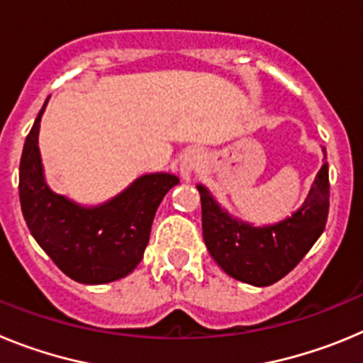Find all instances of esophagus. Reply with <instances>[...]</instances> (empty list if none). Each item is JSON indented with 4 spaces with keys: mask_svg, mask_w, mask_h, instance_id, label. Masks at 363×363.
I'll use <instances>...</instances> for the list:
<instances>
[{
    "mask_svg": "<svg viewBox=\"0 0 363 363\" xmlns=\"http://www.w3.org/2000/svg\"><path fill=\"white\" fill-rule=\"evenodd\" d=\"M200 163H201V154L200 150L192 149L187 150V152L182 156V162H179V172L184 176V179H192L196 171L200 169Z\"/></svg>",
    "mask_w": 363,
    "mask_h": 363,
    "instance_id": "obj_1",
    "label": "esophagus"
}]
</instances>
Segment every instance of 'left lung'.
Here are the masks:
<instances>
[{"mask_svg": "<svg viewBox=\"0 0 363 363\" xmlns=\"http://www.w3.org/2000/svg\"><path fill=\"white\" fill-rule=\"evenodd\" d=\"M323 156H327L325 149ZM201 200L205 245L223 271L243 284L267 287L293 271L325 229L329 214V165L323 163L300 209L291 216L252 225L233 218L205 185H196Z\"/></svg>", "mask_w": 363, "mask_h": 363, "instance_id": "8db88e82", "label": "left lung"}]
</instances>
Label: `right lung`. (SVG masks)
<instances>
[{"label":"right lung","mask_w":363,"mask_h":363,"mask_svg":"<svg viewBox=\"0 0 363 363\" xmlns=\"http://www.w3.org/2000/svg\"><path fill=\"white\" fill-rule=\"evenodd\" d=\"M49 98L32 125L19 162V201L27 227L67 277L99 285L120 280L142 262L154 214L178 176L150 172L99 205L76 203L45 179L38 136Z\"/></svg>","instance_id":"right-lung-1"}]
</instances>
